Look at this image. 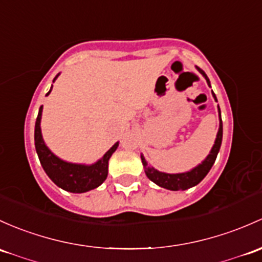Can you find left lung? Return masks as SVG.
I'll list each match as a JSON object with an SVG mask.
<instances>
[{"label": "left lung", "mask_w": 262, "mask_h": 262, "mask_svg": "<svg viewBox=\"0 0 262 262\" xmlns=\"http://www.w3.org/2000/svg\"><path fill=\"white\" fill-rule=\"evenodd\" d=\"M197 69L198 71L205 76L206 80H207V84L210 85V80H208L205 71L200 68ZM212 94H213V98L216 99L214 93H212ZM219 112H220V108H219ZM221 143H222V120H221V112H220V129H219V133H217L216 142H214L213 147H212L211 153L208 154L207 158L202 162V164H200V166L194 168V169H192L191 172L178 173V174H168V173L158 172V170H156L154 168L148 167L147 161H145L144 157L142 156L143 166L145 168V174H147V177L152 182H154V183L163 187V188L170 189V191H181V189L191 188V187L196 186V184L200 183V182L207 176V173L210 172L212 166H213L214 161H216L220 148H221Z\"/></svg>", "instance_id": "left-lung-1"}]
</instances>
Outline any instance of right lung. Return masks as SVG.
Masks as SVG:
<instances>
[{"label":"right lung","instance_id":"1","mask_svg":"<svg viewBox=\"0 0 262 262\" xmlns=\"http://www.w3.org/2000/svg\"><path fill=\"white\" fill-rule=\"evenodd\" d=\"M56 78L57 75L55 76V79ZM50 92L46 95L50 94ZM41 113H42V106H40L36 124H35V148H36L41 166H42L46 174L50 177V180L60 188L73 192V193H82V192L90 191V189H94L98 186H100L106 180L109 158L118 148V143H115L108 152L104 154L103 158L93 166L68 163V162L57 158L55 154H52L43 143L40 128Z\"/></svg>","mask_w":262,"mask_h":262}]
</instances>
